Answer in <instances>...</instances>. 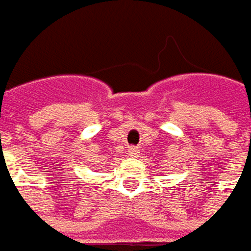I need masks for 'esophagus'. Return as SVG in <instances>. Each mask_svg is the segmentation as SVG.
<instances>
[{
  "mask_svg": "<svg viewBox=\"0 0 251 251\" xmlns=\"http://www.w3.org/2000/svg\"><path fill=\"white\" fill-rule=\"evenodd\" d=\"M139 153H140L139 147H136V146H130L128 147V154L130 156H139Z\"/></svg>",
  "mask_w": 251,
  "mask_h": 251,
  "instance_id": "esophagus-1",
  "label": "esophagus"
}]
</instances>
